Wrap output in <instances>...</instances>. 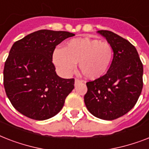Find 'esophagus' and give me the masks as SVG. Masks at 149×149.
Masks as SVG:
<instances>
[{
  "mask_svg": "<svg viewBox=\"0 0 149 149\" xmlns=\"http://www.w3.org/2000/svg\"><path fill=\"white\" fill-rule=\"evenodd\" d=\"M82 82H83V80H81V79H75V86H77V84H80V83H82Z\"/></svg>",
  "mask_w": 149,
  "mask_h": 149,
  "instance_id": "esophagus-1",
  "label": "esophagus"
}]
</instances>
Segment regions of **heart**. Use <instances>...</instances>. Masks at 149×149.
Here are the masks:
<instances>
[{
    "mask_svg": "<svg viewBox=\"0 0 149 149\" xmlns=\"http://www.w3.org/2000/svg\"><path fill=\"white\" fill-rule=\"evenodd\" d=\"M113 57V49L110 43L84 37L70 39L63 49H56L52 61L64 76L72 74L79 63V70L84 77L96 79L107 72Z\"/></svg>",
    "mask_w": 149,
    "mask_h": 149,
    "instance_id": "heart-1",
    "label": "heart"
}]
</instances>
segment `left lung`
<instances>
[{
    "mask_svg": "<svg viewBox=\"0 0 149 149\" xmlns=\"http://www.w3.org/2000/svg\"><path fill=\"white\" fill-rule=\"evenodd\" d=\"M113 47L111 66L103 77L86 83L84 102L93 116L111 120L125 115L138 101L143 87V65L134 45L112 31H97Z\"/></svg>",
    "mask_w": 149,
    "mask_h": 149,
    "instance_id": "1",
    "label": "left lung"
}]
</instances>
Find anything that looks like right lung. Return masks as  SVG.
I'll use <instances>...</instances> for the list:
<instances>
[{
  "label": "right lung",
  "instance_id": "obj_1",
  "mask_svg": "<svg viewBox=\"0 0 149 149\" xmlns=\"http://www.w3.org/2000/svg\"><path fill=\"white\" fill-rule=\"evenodd\" d=\"M68 31L39 30L14 43L3 68L6 94L18 112L34 120L56 115L74 88V79L56 74L52 54Z\"/></svg>",
  "mask_w": 149,
  "mask_h": 149
}]
</instances>
